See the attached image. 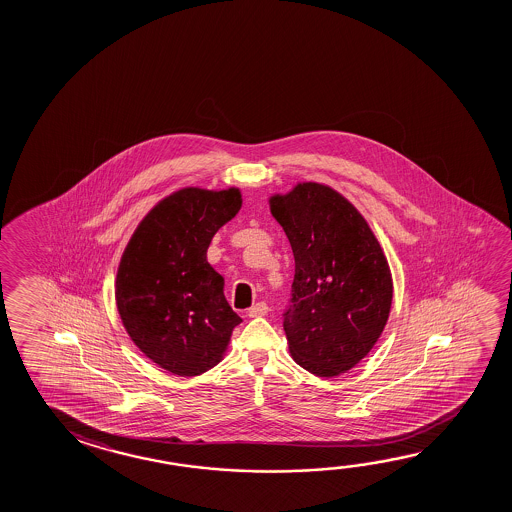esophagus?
I'll return each mask as SVG.
<instances>
[{"label":"esophagus","instance_id":"obj_1","mask_svg":"<svg viewBox=\"0 0 512 512\" xmlns=\"http://www.w3.org/2000/svg\"><path fill=\"white\" fill-rule=\"evenodd\" d=\"M266 314H268V303L266 302L255 303L253 307L248 309V316H250V318H262V316H266Z\"/></svg>","mask_w":512,"mask_h":512}]
</instances>
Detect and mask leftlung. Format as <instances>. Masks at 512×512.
Wrapping results in <instances>:
<instances>
[{"mask_svg":"<svg viewBox=\"0 0 512 512\" xmlns=\"http://www.w3.org/2000/svg\"><path fill=\"white\" fill-rule=\"evenodd\" d=\"M294 255L284 312L289 352L318 377H337L368 355L386 327L393 278L361 212L328 185L303 182L269 198Z\"/></svg>","mask_w":512,"mask_h":512,"instance_id":"8db88e82","label":"left lung"}]
</instances>
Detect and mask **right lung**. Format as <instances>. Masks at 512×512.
Here are the masks:
<instances>
[{
	"label": "right lung",
	"instance_id": "1",
	"mask_svg": "<svg viewBox=\"0 0 512 512\" xmlns=\"http://www.w3.org/2000/svg\"><path fill=\"white\" fill-rule=\"evenodd\" d=\"M239 189L185 187L139 223L119 262L116 303L141 352L180 377L214 368L243 319L207 262L214 234L241 209Z\"/></svg>",
	"mask_w": 512,
	"mask_h": 512
}]
</instances>
